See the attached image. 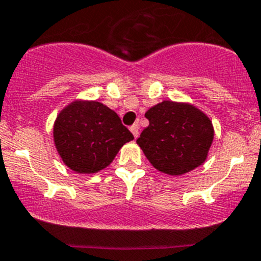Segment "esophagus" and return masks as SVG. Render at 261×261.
<instances>
[{"label": "esophagus", "mask_w": 261, "mask_h": 261, "mask_svg": "<svg viewBox=\"0 0 261 261\" xmlns=\"http://www.w3.org/2000/svg\"><path fill=\"white\" fill-rule=\"evenodd\" d=\"M130 130H131V133H133L134 138L138 139V136H139V123H134V125L130 127Z\"/></svg>", "instance_id": "1"}]
</instances>
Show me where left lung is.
Returning a JSON list of instances; mask_svg holds the SVG:
<instances>
[{
	"label": "left lung",
	"mask_w": 261,
	"mask_h": 261,
	"mask_svg": "<svg viewBox=\"0 0 261 261\" xmlns=\"http://www.w3.org/2000/svg\"><path fill=\"white\" fill-rule=\"evenodd\" d=\"M149 126L136 140L159 171L182 175L206 160L214 139L210 119L189 103L163 101L147 110Z\"/></svg>",
	"instance_id": "1"
}]
</instances>
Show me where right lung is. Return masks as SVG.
<instances>
[{
    "instance_id": "add662e5",
    "label": "right lung",
    "mask_w": 261,
    "mask_h": 261,
    "mask_svg": "<svg viewBox=\"0 0 261 261\" xmlns=\"http://www.w3.org/2000/svg\"><path fill=\"white\" fill-rule=\"evenodd\" d=\"M133 139L116 112L97 101H73L60 112L54 126L57 151L65 165L79 174L105 169Z\"/></svg>"
}]
</instances>
